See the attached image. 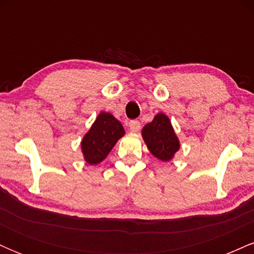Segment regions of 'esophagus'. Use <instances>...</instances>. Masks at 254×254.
<instances>
[{
    "label": "esophagus",
    "instance_id": "obj_1",
    "mask_svg": "<svg viewBox=\"0 0 254 254\" xmlns=\"http://www.w3.org/2000/svg\"><path fill=\"white\" fill-rule=\"evenodd\" d=\"M129 127L132 132H138L139 129H141V123L138 121H130Z\"/></svg>",
    "mask_w": 254,
    "mask_h": 254
}]
</instances>
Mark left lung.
<instances>
[{"label": "left lung", "instance_id": "left-lung-1", "mask_svg": "<svg viewBox=\"0 0 254 254\" xmlns=\"http://www.w3.org/2000/svg\"><path fill=\"white\" fill-rule=\"evenodd\" d=\"M142 137L150 153L161 161H171L180 148L179 138L170 118L162 112L157 113L150 123L144 125Z\"/></svg>", "mask_w": 254, "mask_h": 254}]
</instances>
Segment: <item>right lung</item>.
<instances>
[{
	"instance_id": "1",
	"label": "right lung",
	"mask_w": 254,
	"mask_h": 254,
	"mask_svg": "<svg viewBox=\"0 0 254 254\" xmlns=\"http://www.w3.org/2000/svg\"><path fill=\"white\" fill-rule=\"evenodd\" d=\"M125 130L118 119L109 112H100L88 132L81 141L84 161L88 165H98L106 159L109 153L123 137Z\"/></svg>"
}]
</instances>
